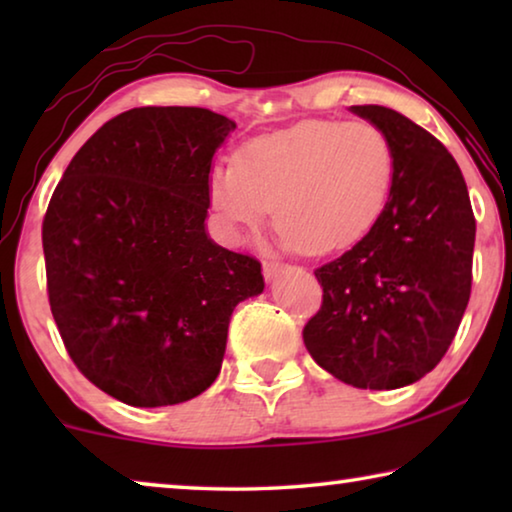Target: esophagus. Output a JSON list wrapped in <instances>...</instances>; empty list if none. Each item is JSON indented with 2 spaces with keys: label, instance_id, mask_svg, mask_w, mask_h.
Here are the masks:
<instances>
[{
  "label": "esophagus",
  "instance_id": "34e87169",
  "mask_svg": "<svg viewBox=\"0 0 512 512\" xmlns=\"http://www.w3.org/2000/svg\"><path fill=\"white\" fill-rule=\"evenodd\" d=\"M262 268H264L266 280H273V277H277V275L284 271V264H280V262H264Z\"/></svg>",
  "mask_w": 512,
  "mask_h": 512
}]
</instances>
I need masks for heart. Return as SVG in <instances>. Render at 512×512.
I'll use <instances>...</instances> for the list:
<instances>
[{
    "label": "heart",
    "mask_w": 512,
    "mask_h": 512,
    "mask_svg": "<svg viewBox=\"0 0 512 512\" xmlns=\"http://www.w3.org/2000/svg\"><path fill=\"white\" fill-rule=\"evenodd\" d=\"M395 176L391 137L370 121L307 119L241 146L212 171V210L232 239L271 219L282 244L307 255L348 250L384 212Z\"/></svg>",
    "instance_id": "obj_1"
}]
</instances>
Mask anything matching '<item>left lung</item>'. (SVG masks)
Returning <instances> with one entry per match:
<instances>
[{"instance_id": "obj_1", "label": "left lung", "mask_w": 512, "mask_h": 512, "mask_svg": "<svg viewBox=\"0 0 512 512\" xmlns=\"http://www.w3.org/2000/svg\"><path fill=\"white\" fill-rule=\"evenodd\" d=\"M352 112L391 137L393 187L368 235L314 271L323 305L302 339L329 375L393 391L436 368L454 341L472 291L476 221L443 142L391 108Z\"/></svg>"}]
</instances>
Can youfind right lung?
<instances>
[{"mask_svg":"<svg viewBox=\"0 0 512 512\" xmlns=\"http://www.w3.org/2000/svg\"><path fill=\"white\" fill-rule=\"evenodd\" d=\"M237 124L133 108L74 155L42 221L49 307L74 366L115 400H192L221 370L232 309L264 291L255 257L205 235L214 151Z\"/></svg>","mask_w":512,"mask_h":512,"instance_id":"add662e5","label":"right lung"}]
</instances>
